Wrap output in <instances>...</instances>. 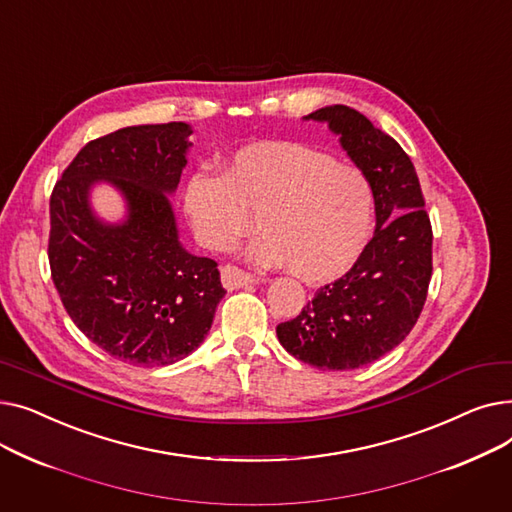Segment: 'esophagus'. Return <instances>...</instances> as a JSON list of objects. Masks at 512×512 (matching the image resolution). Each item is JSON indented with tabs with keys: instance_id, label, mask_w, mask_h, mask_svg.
I'll list each match as a JSON object with an SVG mask.
<instances>
[{
	"instance_id": "obj_1",
	"label": "esophagus",
	"mask_w": 512,
	"mask_h": 512,
	"mask_svg": "<svg viewBox=\"0 0 512 512\" xmlns=\"http://www.w3.org/2000/svg\"><path fill=\"white\" fill-rule=\"evenodd\" d=\"M253 282H257V280H255L251 274L242 272L240 267H236V265H224V267H222V284H224V288H228V290L245 288V286H249V284H253Z\"/></svg>"
}]
</instances>
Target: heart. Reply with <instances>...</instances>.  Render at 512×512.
Wrapping results in <instances>:
<instances>
[{"instance_id":"obj_1","label":"heart","mask_w":512,"mask_h":512,"mask_svg":"<svg viewBox=\"0 0 512 512\" xmlns=\"http://www.w3.org/2000/svg\"><path fill=\"white\" fill-rule=\"evenodd\" d=\"M367 176L303 143L242 147L222 174L197 170L184 186V211L209 251H230L257 226L261 265H284L307 282L336 278L359 257L371 224Z\"/></svg>"}]
</instances>
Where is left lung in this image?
<instances>
[{
    "label": "left lung",
    "instance_id": "left-lung-1",
    "mask_svg": "<svg viewBox=\"0 0 512 512\" xmlns=\"http://www.w3.org/2000/svg\"><path fill=\"white\" fill-rule=\"evenodd\" d=\"M328 122L367 176L375 232L355 265L326 284L303 311L276 328L280 344L317 369L346 371L378 361L409 336L432 280V224L413 161L348 105L305 116Z\"/></svg>",
    "mask_w": 512,
    "mask_h": 512
}]
</instances>
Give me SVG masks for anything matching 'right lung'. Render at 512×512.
<instances>
[{
  "mask_svg": "<svg viewBox=\"0 0 512 512\" xmlns=\"http://www.w3.org/2000/svg\"><path fill=\"white\" fill-rule=\"evenodd\" d=\"M193 130L184 122L128 126L87 143L49 199V267L76 328L110 357L164 367L207 336L226 290L218 263L178 240L176 191ZM105 179L129 215L103 225L88 191Z\"/></svg>",
  "mask_w": 512,
  "mask_h": 512,
  "instance_id": "1",
  "label": "right lung"
}]
</instances>
